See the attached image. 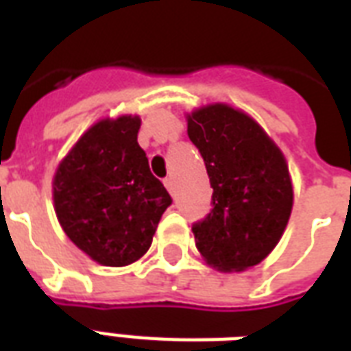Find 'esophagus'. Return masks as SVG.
<instances>
[{"label": "esophagus", "mask_w": 351, "mask_h": 351, "mask_svg": "<svg viewBox=\"0 0 351 351\" xmlns=\"http://www.w3.org/2000/svg\"><path fill=\"white\" fill-rule=\"evenodd\" d=\"M164 186L167 187V191L171 193V195H175V180H173V178H165L164 180Z\"/></svg>", "instance_id": "obj_1"}]
</instances>
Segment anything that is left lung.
<instances>
[{
	"label": "left lung",
	"mask_w": 351,
	"mask_h": 351,
	"mask_svg": "<svg viewBox=\"0 0 351 351\" xmlns=\"http://www.w3.org/2000/svg\"><path fill=\"white\" fill-rule=\"evenodd\" d=\"M187 134L213 187L211 213L193 224L197 250L219 271L256 266L278 244L293 208L282 151L250 114L226 104L187 114Z\"/></svg>",
	"instance_id": "8db88e82"
}]
</instances>
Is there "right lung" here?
<instances>
[{
	"label": "right lung",
	"instance_id": "add662e5",
	"mask_svg": "<svg viewBox=\"0 0 351 351\" xmlns=\"http://www.w3.org/2000/svg\"><path fill=\"white\" fill-rule=\"evenodd\" d=\"M140 117L104 118L60 162L52 198L65 234L101 266H129L153 242L169 193L138 145Z\"/></svg>",
	"mask_w": 351,
	"mask_h": 351
}]
</instances>
